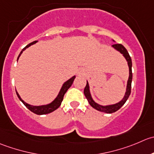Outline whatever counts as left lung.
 I'll return each instance as SVG.
<instances>
[{
  "instance_id": "obj_1",
  "label": "left lung",
  "mask_w": 154,
  "mask_h": 154,
  "mask_svg": "<svg viewBox=\"0 0 154 154\" xmlns=\"http://www.w3.org/2000/svg\"><path fill=\"white\" fill-rule=\"evenodd\" d=\"M112 46L115 48L116 50L119 51L121 54H123V55L124 56V57L126 58V60L128 62V66L129 69V76L128 82H127V92H126L125 96H124V99L121 100V102H119L118 103H116L115 105H111V106H100L97 103H96L94 100L91 98V94H90V90H89V85H88V82H87V85L85 86V90H84V94H85V97L88 100L89 104L92 106L94 109H97V110L100 111L102 112H106L108 114H112L114 112H117L118 110H119L121 107L124 105V103L127 102V99L129 98V95L131 94V84H132V60H131V57L129 56L128 51L126 49L125 47L124 46L121 44H114L112 45Z\"/></svg>"
}]
</instances>
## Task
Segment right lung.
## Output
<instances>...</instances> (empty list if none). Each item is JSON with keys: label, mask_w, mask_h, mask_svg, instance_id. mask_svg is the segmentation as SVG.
<instances>
[{"label": "right lung", "mask_w": 154, "mask_h": 154, "mask_svg": "<svg viewBox=\"0 0 154 154\" xmlns=\"http://www.w3.org/2000/svg\"><path fill=\"white\" fill-rule=\"evenodd\" d=\"M36 42H37V41H33V42H30V44H28V45H26L25 48H24L22 50V51L20 52V54H19V57H18V59H19V56L21 55V54L22 53V51H23L25 49V48H28L29 46H30V45H33V44L36 43ZM18 59H17V60H18ZM75 76H73V77L71 78L70 79H69L68 81H66V82H65L64 84H63V86H62L61 89H60V92H59V94L57 95V97H56L55 100H54V101L52 102V103H51L50 104H48V105H46V106H30V105L26 103L25 102H24L23 100L21 99L20 96L19 95V94H18L17 92H16V94H17V96H18V97H19V100H20L23 103V104L25 105L26 107H27V109H28L30 111V112H33L34 114H36V115H46V114L51 113V112H54V110H56V109H58V108L60 107V104H61L62 101H63V96H64V94H66V92L67 91V90L69 89V88H70L71 85H72V83H73V81H74V79H75Z\"/></svg>", "instance_id": "add662e5"}]
</instances>
